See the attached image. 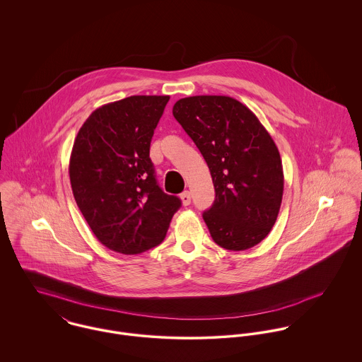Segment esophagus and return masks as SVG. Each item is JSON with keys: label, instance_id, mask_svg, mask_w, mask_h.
<instances>
[{"label": "esophagus", "instance_id": "1", "mask_svg": "<svg viewBox=\"0 0 362 362\" xmlns=\"http://www.w3.org/2000/svg\"><path fill=\"white\" fill-rule=\"evenodd\" d=\"M180 198H181V201H182V205H184V206H188V205L191 204V194H189V191L182 192V194L180 195Z\"/></svg>", "mask_w": 362, "mask_h": 362}]
</instances>
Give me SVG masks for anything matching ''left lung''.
<instances>
[{"mask_svg": "<svg viewBox=\"0 0 362 362\" xmlns=\"http://www.w3.org/2000/svg\"><path fill=\"white\" fill-rule=\"evenodd\" d=\"M173 115L211 174L216 198L204 220L213 241L230 251L255 247L274 226L283 199L274 141L247 105L228 96L180 99Z\"/></svg>", "mask_w": 362, "mask_h": 362, "instance_id": "left-lung-1", "label": "left lung"}]
</instances>
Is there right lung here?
Returning <instances> with one entry per match:
<instances>
[{"mask_svg":"<svg viewBox=\"0 0 362 362\" xmlns=\"http://www.w3.org/2000/svg\"><path fill=\"white\" fill-rule=\"evenodd\" d=\"M170 96H131L95 110L69 158L76 205L96 238L114 252L142 254L158 245L180 198L158 187L149 157Z\"/></svg>","mask_w":362,"mask_h":362,"instance_id":"obj_1","label":"right lung"}]
</instances>
